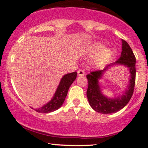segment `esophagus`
Segmentation results:
<instances>
[{"label":"esophagus","mask_w":148,"mask_h":148,"mask_svg":"<svg viewBox=\"0 0 148 148\" xmlns=\"http://www.w3.org/2000/svg\"><path fill=\"white\" fill-rule=\"evenodd\" d=\"M77 74H78V76H84L85 74V72L83 69H79L77 71Z\"/></svg>","instance_id":"esophagus-1"}]
</instances>
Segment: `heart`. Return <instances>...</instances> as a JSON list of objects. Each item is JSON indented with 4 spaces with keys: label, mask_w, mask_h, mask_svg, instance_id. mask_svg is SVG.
<instances>
[{
    "label": "heart",
    "mask_w": 148,
    "mask_h": 148,
    "mask_svg": "<svg viewBox=\"0 0 148 148\" xmlns=\"http://www.w3.org/2000/svg\"><path fill=\"white\" fill-rule=\"evenodd\" d=\"M88 53L95 55L92 62L97 66H102L110 60L112 56V50L110 48L104 47L101 43L96 42L92 44L88 48Z\"/></svg>",
    "instance_id": "heart-1"
}]
</instances>
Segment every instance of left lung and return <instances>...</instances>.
<instances>
[{
    "instance_id": "1",
    "label": "left lung",
    "mask_w": 148,
    "mask_h": 148,
    "mask_svg": "<svg viewBox=\"0 0 148 148\" xmlns=\"http://www.w3.org/2000/svg\"><path fill=\"white\" fill-rule=\"evenodd\" d=\"M122 52L118 60L107 65L103 70L92 71L86 75L89 83L86 97L92 108L99 113L111 114L120 111L127 104L133 94L136 74V59L129 44L122 39ZM117 65H122L128 69L130 73L129 82L127 88L120 95L110 98L103 93L99 80L104 73L112 67Z\"/></svg>"
}]
</instances>
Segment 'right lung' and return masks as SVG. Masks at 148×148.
Here are the masks:
<instances>
[{
  "mask_svg": "<svg viewBox=\"0 0 148 148\" xmlns=\"http://www.w3.org/2000/svg\"><path fill=\"white\" fill-rule=\"evenodd\" d=\"M77 71L64 74L61 79L60 82L58 85L57 89L53 94L51 99L41 107L34 109V110L41 113H49L56 111L60 108L64 102L70 86L77 78ZM31 108L34 109L33 107Z\"/></svg>",
  "mask_w": 148,
  "mask_h": 148,
  "instance_id": "right-lung-1",
  "label": "right lung"
}]
</instances>
